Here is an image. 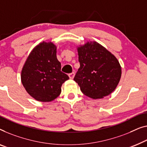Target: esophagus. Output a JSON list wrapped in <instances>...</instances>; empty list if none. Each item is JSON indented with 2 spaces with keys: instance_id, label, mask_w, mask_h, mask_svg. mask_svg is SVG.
I'll list each match as a JSON object with an SVG mask.
<instances>
[{
  "instance_id": "obj_1",
  "label": "esophagus",
  "mask_w": 147,
  "mask_h": 147,
  "mask_svg": "<svg viewBox=\"0 0 147 147\" xmlns=\"http://www.w3.org/2000/svg\"><path fill=\"white\" fill-rule=\"evenodd\" d=\"M74 76H75V73L74 72H72V73L69 74V77L70 79H74Z\"/></svg>"
}]
</instances>
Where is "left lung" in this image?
<instances>
[{"instance_id": "obj_1", "label": "left lung", "mask_w": 147, "mask_h": 147, "mask_svg": "<svg viewBox=\"0 0 147 147\" xmlns=\"http://www.w3.org/2000/svg\"><path fill=\"white\" fill-rule=\"evenodd\" d=\"M80 67L74 81L90 98L101 99L116 89L121 77V66L115 56L95 41L77 47Z\"/></svg>"}]
</instances>
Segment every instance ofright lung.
Instances as JSON below:
<instances>
[{
    "label": "right lung",
    "instance_id": "1",
    "mask_svg": "<svg viewBox=\"0 0 147 147\" xmlns=\"http://www.w3.org/2000/svg\"><path fill=\"white\" fill-rule=\"evenodd\" d=\"M56 53L54 43L43 41L33 48L23 65L21 82L27 93L36 101L50 102L56 99L62 84L69 79L61 71Z\"/></svg>",
    "mask_w": 147,
    "mask_h": 147
}]
</instances>
